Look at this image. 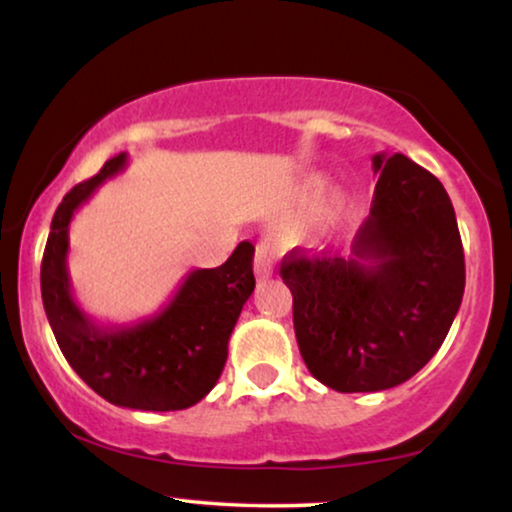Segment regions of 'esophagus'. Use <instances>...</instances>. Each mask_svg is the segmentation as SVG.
<instances>
[{
	"label": "esophagus",
	"instance_id": "1",
	"mask_svg": "<svg viewBox=\"0 0 512 512\" xmlns=\"http://www.w3.org/2000/svg\"><path fill=\"white\" fill-rule=\"evenodd\" d=\"M272 265H275V256H272V249L268 242H258L254 251V270L258 277H270Z\"/></svg>",
	"mask_w": 512,
	"mask_h": 512
}]
</instances>
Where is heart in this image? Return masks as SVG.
Wrapping results in <instances>:
<instances>
[{
	"label": "heart",
	"mask_w": 512,
	"mask_h": 512,
	"mask_svg": "<svg viewBox=\"0 0 512 512\" xmlns=\"http://www.w3.org/2000/svg\"><path fill=\"white\" fill-rule=\"evenodd\" d=\"M345 205H347V198L342 193H331V198H328L324 205L319 207V212L314 214V219L310 223V230H307V235H319L328 230L331 226L338 223V219L345 212Z\"/></svg>",
	"instance_id": "heart-1"
}]
</instances>
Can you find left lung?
I'll return each instance as SVG.
<instances>
[{"instance_id": "obj_1", "label": "left lung", "mask_w": 512, "mask_h": 512, "mask_svg": "<svg viewBox=\"0 0 512 512\" xmlns=\"http://www.w3.org/2000/svg\"><path fill=\"white\" fill-rule=\"evenodd\" d=\"M370 216L352 258L284 256L305 366L342 394L382 391L419 373L443 345L466 284L450 195L403 153L373 156Z\"/></svg>"}]
</instances>
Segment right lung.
<instances>
[{"label": "right lung", "instance_id": "1", "mask_svg": "<svg viewBox=\"0 0 512 512\" xmlns=\"http://www.w3.org/2000/svg\"><path fill=\"white\" fill-rule=\"evenodd\" d=\"M125 165L128 156L118 153L55 209L41 261V300L69 366L104 401L132 410H186L214 389L226 366L230 333L256 286L254 244H237L219 268L188 272L174 298L153 317L130 326H97L72 296L69 223Z\"/></svg>", "mask_w": 512, "mask_h": 512}]
</instances>
